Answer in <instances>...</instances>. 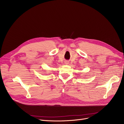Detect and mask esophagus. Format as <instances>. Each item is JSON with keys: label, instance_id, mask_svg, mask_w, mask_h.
<instances>
[{"label": "esophagus", "instance_id": "esophagus-1", "mask_svg": "<svg viewBox=\"0 0 124 124\" xmlns=\"http://www.w3.org/2000/svg\"><path fill=\"white\" fill-rule=\"evenodd\" d=\"M68 64V62H66V64Z\"/></svg>", "mask_w": 124, "mask_h": 124}]
</instances>
